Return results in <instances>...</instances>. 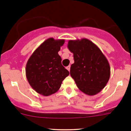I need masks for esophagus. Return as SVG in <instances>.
I'll return each instance as SVG.
<instances>
[{"label": "esophagus", "mask_w": 131, "mask_h": 131, "mask_svg": "<svg viewBox=\"0 0 131 131\" xmlns=\"http://www.w3.org/2000/svg\"><path fill=\"white\" fill-rule=\"evenodd\" d=\"M66 68L68 70V71H70V65H68V67H67V68Z\"/></svg>", "instance_id": "obj_1"}]
</instances>
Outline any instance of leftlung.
I'll use <instances>...</instances> for the list:
<instances>
[{
  "mask_svg": "<svg viewBox=\"0 0 131 131\" xmlns=\"http://www.w3.org/2000/svg\"><path fill=\"white\" fill-rule=\"evenodd\" d=\"M68 48L74 54L70 75L78 89L89 96L97 94L108 83L109 63L100 49L87 39L70 40Z\"/></svg>",
  "mask_w": 131,
  "mask_h": 131,
  "instance_id": "obj_1",
  "label": "left lung"
}]
</instances>
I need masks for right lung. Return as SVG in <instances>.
Returning a JSON list of instances; mask_svg holds the SVG:
<instances>
[{"instance_id":"1","label":"right lung","mask_w":131,"mask_h":131,"mask_svg":"<svg viewBox=\"0 0 131 131\" xmlns=\"http://www.w3.org/2000/svg\"><path fill=\"white\" fill-rule=\"evenodd\" d=\"M64 39L49 38L34 52L26 66V75L30 86L45 96L56 93L69 72L61 64L58 54Z\"/></svg>"}]
</instances>
